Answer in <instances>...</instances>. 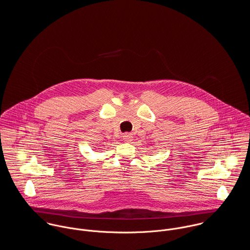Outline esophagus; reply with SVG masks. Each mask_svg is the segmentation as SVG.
<instances>
[{"label": "esophagus", "instance_id": "34e87169", "mask_svg": "<svg viewBox=\"0 0 250 250\" xmlns=\"http://www.w3.org/2000/svg\"><path fill=\"white\" fill-rule=\"evenodd\" d=\"M123 139H124V141H126V142H131L132 139H133V136H132V134H130V133H125V134L123 135Z\"/></svg>", "mask_w": 250, "mask_h": 250}]
</instances>
